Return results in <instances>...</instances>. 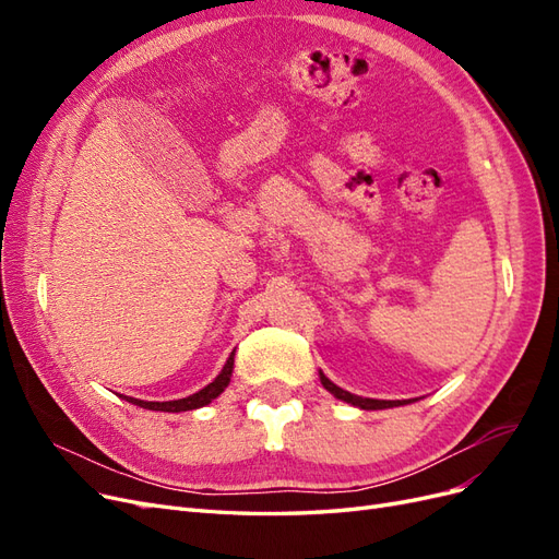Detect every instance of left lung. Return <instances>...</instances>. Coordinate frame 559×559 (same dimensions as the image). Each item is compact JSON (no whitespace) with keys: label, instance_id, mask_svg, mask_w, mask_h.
<instances>
[{"label":"left lung","instance_id":"obj_1","mask_svg":"<svg viewBox=\"0 0 559 559\" xmlns=\"http://www.w3.org/2000/svg\"><path fill=\"white\" fill-rule=\"evenodd\" d=\"M319 380H321V384H324L335 399H341V401H345V403L357 405V408H364V411H384V408H394V405H405V403H411V401H380V399H364V396H357V394H349V392H345V389H341L337 384H333L324 373H319Z\"/></svg>","mask_w":559,"mask_h":559}]
</instances>
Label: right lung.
I'll list each match as a JSON object with an SVG mask.
<instances>
[{
  "label": "right lung",
  "instance_id": "1",
  "mask_svg": "<svg viewBox=\"0 0 559 559\" xmlns=\"http://www.w3.org/2000/svg\"><path fill=\"white\" fill-rule=\"evenodd\" d=\"M233 357H235V349L230 352V357H228V361H226L222 373H218L207 386H202L200 392H195V394H191V396H186V399H177V401H142V399H132V396H123V399L130 401V403H134V405H140V408L160 411V413H183V411L202 408V405L212 403V401L228 386L230 376H233Z\"/></svg>",
  "mask_w": 559,
  "mask_h": 559
}]
</instances>
